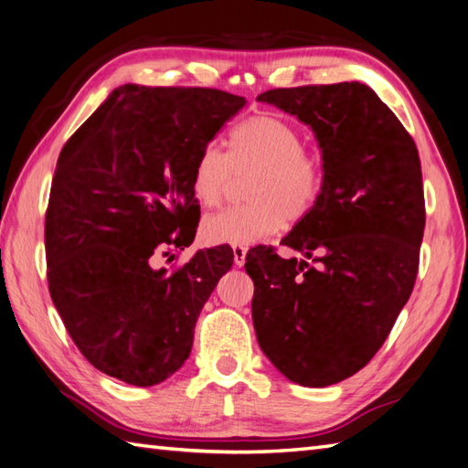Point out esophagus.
Returning <instances> with one entry per match:
<instances>
[{
    "mask_svg": "<svg viewBox=\"0 0 468 468\" xmlns=\"http://www.w3.org/2000/svg\"><path fill=\"white\" fill-rule=\"evenodd\" d=\"M245 255H247V247L245 245H233V263L237 267L245 265Z\"/></svg>",
    "mask_w": 468,
    "mask_h": 468,
    "instance_id": "1",
    "label": "esophagus"
}]
</instances>
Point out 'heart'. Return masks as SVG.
<instances>
[{"label": "heart", "instance_id": "b5f03b06", "mask_svg": "<svg viewBox=\"0 0 468 468\" xmlns=\"http://www.w3.org/2000/svg\"><path fill=\"white\" fill-rule=\"evenodd\" d=\"M237 176H251L245 187L249 203L203 221L201 239L207 245H251L277 233L285 221H301L319 201L324 181L303 135L269 113L235 127L229 154L215 144L199 151L191 169L193 197L203 207H217Z\"/></svg>", "mask_w": 468, "mask_h": 468}]
</instances>
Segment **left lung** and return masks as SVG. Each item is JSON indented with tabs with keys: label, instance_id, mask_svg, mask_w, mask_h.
<instances>
[{
	"label": "left lung",
	"instance_id": "8db88e82",
	"mask_svg": "<svg viewBox=\"0 0 468 468\" xmlns=\"http://www.w3.org/2000/svg\"><path fill=\"white\" fill-rule=\"evenodd\" d=\"M297 115L319 141L323 191L283 245L245 257L259 346L289 381L327 387L371 361L415 287L425 193L415 141L358 81L269 90L257 97Z\"/></svg>",
	"mask_w": 468,
	"mask_h": 468
}]
</instances>
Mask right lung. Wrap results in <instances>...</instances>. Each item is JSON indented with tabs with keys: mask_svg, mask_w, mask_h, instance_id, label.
<instances>
[{
	"mask_svg": "<svg viewBox=\"0 0 468 468\" xmlns=\"http://www.w3.org/2000/svg\"><path fill=\"white\" fill-rule=\"evenodd\" d=\"M243 105L209 87L123 85L63 145L46 211L48 285L101 373L151 387L187 361L233 251L205 249L171 271L155 261L193 243L195 157Z\"/></svg>",
	"mask_w": 468,
	"mask_h": 468,
	"instance_id": "add662e5",
	"label": "right lung"
}]
</instances>
